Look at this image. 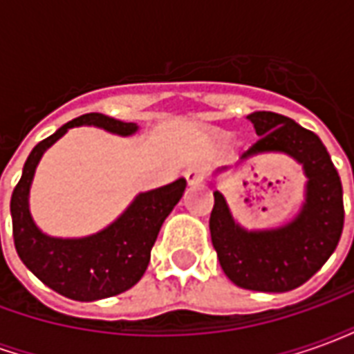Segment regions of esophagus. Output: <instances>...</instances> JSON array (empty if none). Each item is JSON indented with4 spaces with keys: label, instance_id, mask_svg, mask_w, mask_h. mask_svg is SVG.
Listing matches in <instances>:
<instances>
[{
    "label": "esophagus",
    "instance_id": "esophagus-1",
    "mask_svg": "<svg viewBox=\"0 0 354 354\" xmlns=\"http://www.w3.org/2000/svg\"><path fill=\"white\" fill-rule=\"evenodd\" d=\"M207 176V169L203 165H193L189 169L185 170V180L189 185H197L203 182V178Z\"/></svg>",
    "mask_w": 354,
    "mask_h": 354
}]
</instances>
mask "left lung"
I'll return each instance as SVG.
<instances>
[{"label": "left lung", "mask_w": 354, "mask_h": 354, "mask_svg": "<svg viewBox=\"0 0 354 354\" xmlns=\"http://www.w3.org/2000/svg\"><path fill=\"white\" fill-rule=\"evenodd\" d=\"M246 119L260 140L241 155V161L266 151L292 155L309 178L307 197L288 225L245 231L231 218L222 193L214 192L210 237L231 282L256 292H288L309 281L339 243L345 218L342 180L315 132L273 111H254Z\"/></svg>", "instance_id": "1"}]
</instances>
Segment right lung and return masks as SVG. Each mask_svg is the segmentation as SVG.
Masks as SVG:
<instances>
[{
    "label": "right lung",
    "mask_w": 354,
    "mask_h": 354,
    "mask_svg": "<svg viewBox=\"0 0 354 354\" xmlns=\"http://www.w3.org/2000/svg\"><path fill=\"white\" fill-rule=\"evenodd\" d=\"M80 124H94L121 136L138 131L136 123H123L102 113H85L41 140L28 155L22 176L12 192V239L20 260L43 284L75 301H94L117 296L142 279L165 218L184 195L185 180L180 178L165 187L140 193L115 222L96 235L85 239L43 235L28 210V192L35 167L47 147L68 129Z\"/></svg>",
    "instance_id": "obj_1"
}]
</instances>
